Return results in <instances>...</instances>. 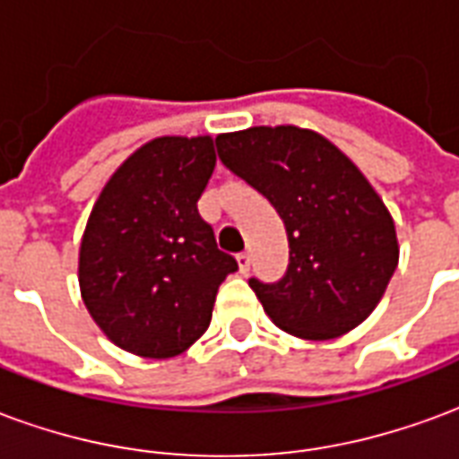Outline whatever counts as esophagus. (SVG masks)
<instances>
[{
    "label": "esophagus",
    "mask_w": 459,
    "mask_h": 459,
    "mask_svg": "<svg viewBox=\"0 0 459 459\" xmlns=\"http://www.w3.org/2000/svg\"><path fill=\"white\" fill-rule=\"evenodd\" d=\"M236 260H238V270L240 273H248L250 270V253H238V255H236Z\"/></svg>",
    "instance_id": "esophagus-1"
}]
</instances>
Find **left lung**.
<instances>
[{"label": "left lung", "mask_w": 459, "mask_h": 459, "mask_svg": "<svg viewBox=\"0 0 459 459\" xmlns=\"http://www.w3.org/2000/svg\"><path fill=\"white\" fill-rule=\"evenodd\" d=\"M216 147L285 221V278L250 280L273 325L309 342L359 327L398 265L394 219L361 169L327 137L298 125L226 132Z\"/></svg>", "instance_id": "1"}]
</instances>
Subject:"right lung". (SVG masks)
Instances as JSON below:
<instances>
[{
	"label": "right lung",
	"mask_w": 459,
	"mask_h": 459,
	"mask_svg": "<svg viewBox=\"0 0 459 459\" xmlns=\"http://www.w3.org/2000/svg\"><path fill=\"white\" fill-rule=\"evenodd\" d=\"M216 167L213 137H154L115 169L78 253V285L113 344L171 359L209 329L219 285L238 270L196 201Z\"/></svg>",
	"instance_id": "1"
}]
</instances>
